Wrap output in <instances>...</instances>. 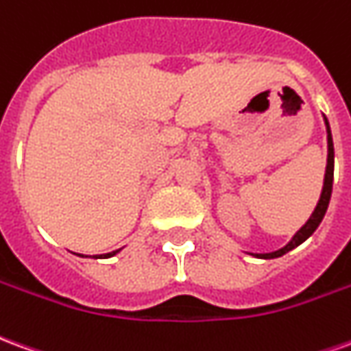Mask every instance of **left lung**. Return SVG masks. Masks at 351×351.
<instances>
[{
  "instance_id": "obj_1",
  "label": "left lung",
  "mask_w": 351,
  "mask_h": 351,
  "mask_svg": "<svg viewBox=\"0 0 351 351\" xmlns=\"http://www.w3.org/2000/svg\"><path fill=\"white\" fill-rule=\"evenodd\" d=\"M325 125H327V169H325V180H324V190H322V197L317 201V206L314 208V213L308 218V221L302 226L295 237L291 239V243L286 244L284 248H280L276 252H271V254H256L258 258L263 259H272V258H280V256H284L289 250H293L295 246H299L301 243H304L306 239H308L314 231L317 229V226L322 223L324 220L325 213H327V206H329V199H331V191H332V167H335V148H332V137H331V130H329V122H327V118H325Z\"/></svg>"
}]
</instances>
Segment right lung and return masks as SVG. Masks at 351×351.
Wrapping results in <instances>:
<instances>
[{"label": "right lung", "instance_id": "1", "mask_svg": "<svg viewBox=\"0 0 351 351\" xmlns=\"http://www.w3.org/2000/svg\"><path fill=\"white\" fill-rule=\"evenodd\" d=\"M116 252H118V250H114V252H110V254H105V256H103V258H110V256H114Z\"/></svg>", "mask_w": 351, "mask_h": 351}]
</instances>
